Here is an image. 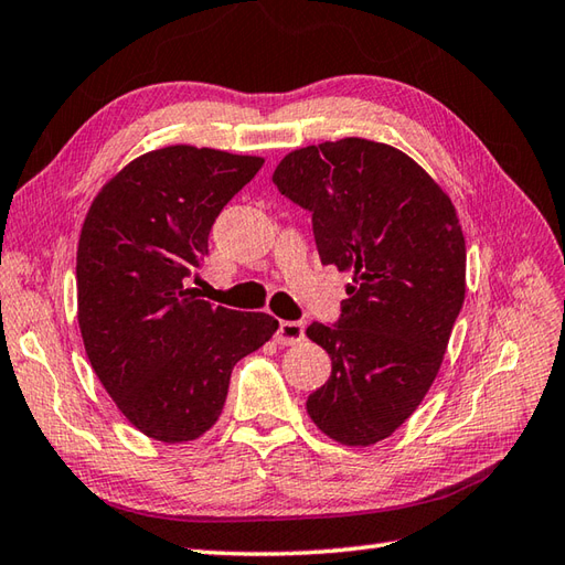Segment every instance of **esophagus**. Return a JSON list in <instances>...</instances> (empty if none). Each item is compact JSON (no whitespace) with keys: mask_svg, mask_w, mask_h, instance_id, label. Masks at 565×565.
Masks as SVG:
<instances>
[{"mask_svg":"<svg viewBox=\"0 0 565 565\" xmlns=\"http://www.w3.org/2000/svg\"><path fill=\"white\" fill-rule=\"evenodd\" d=\"M303 338H306L303 322H296V320H281L279 328H276V334H274L276 344H284V347L298 344Z\"/></svg>","mask_w":565,"mask_h":565,"instance_id":"34e87169","label":"esophagus"}]
</instances>
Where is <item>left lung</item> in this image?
Segmentation results:
<instances>
[{
    "mask_svg": "<svg viewBox=\"0 0 565 565\" xmlns=\"http://www.w3.org/2000/svg\"><path fill=\"white\" fill-rule=\"evenodd\" d=\"M271 179L313 213L320 262L352 274L338 326L306 330L332 359L306 411L330 439L371 447L439 374L466 294L459 215L413 158L366 138L298 148Z\"/></svg>",
    "mask_w": 565,
    "mask_h": 565,
    "instance_id": "obj_1",
    "label": "left lung"
}]
</instances>
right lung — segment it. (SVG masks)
<instances>
[{"mask_svg":"<svg viewBox=\"0 0 565 565\" xmlns=\"http://www.w3.org/2000/svg\"><path fill=\"white\" fill-rule=\"evenodd\" d=\"M264 158L167 146L94 196L77 245V322L94 374L142 435L199 439L221 417L239 359L279 328L186 289L223 206Z\"/></svg>","mask_w":565,"mask_h":565,"instance_id":"right-lung-1","label":"right lung"}]
</instances>
